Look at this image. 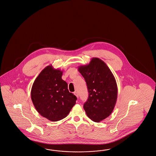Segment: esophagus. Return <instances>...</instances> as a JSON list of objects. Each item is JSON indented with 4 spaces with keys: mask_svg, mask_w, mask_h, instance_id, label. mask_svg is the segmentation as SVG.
<instances>
[{
    "mask_svg": "<svg viewBox=\"0 0 156 156\" xmlns=\"http://www.w3.org/2000/svg\"><path fill=\"white\" fill-rule=\"evenodd\" d=\"M74 94L76 96V97H77V98H79V95H78V93H77V91H75V92H74Z\"/></svg>",
    "mask_w": 156,
    "mask_h": 156,
    "instance_id": "obj_1",
    "label": "esophagus"
}]
</instances>
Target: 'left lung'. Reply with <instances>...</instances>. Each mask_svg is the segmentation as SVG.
<instances>
[{
	"mask_svg": "<svg viewBox=\"0 0 156 156\" xmlns=\"http://www.w3.org/2000/svg\"><path fill=\"white\" fill-rule=\"evenodd\" d=\"M84 78L88 98L83 108L88 118L95 122L105 119L112 112L117 100L118 88L115 77L103 61L91 59L88 65L78 67Z\"/></svg>",
	"mask_w": 156,
	"mask_h": 156,
	"instance_id": "left-lung-1",
	"label": "left lung"
}]
</instances>
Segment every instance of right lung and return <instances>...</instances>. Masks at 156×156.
I'll return each instance as SVG.
<instances>
[{"label":"right lung","instance_id":"add662e5","mask_svg":"<svg viewBox=\"0 0 156 156\" xmlns=\"http://www.w3.org/2000/svg\"><path fill=\"white\" fill-rule=\"evenodd\" d=\"M63 72L52 65L44 68L33 84L31 97L36 110L43 117L56 122L66 118L77 97L68 90L62 79Z\"/></svg>","mask_w":156,"mask_h":156}]
</instances>
